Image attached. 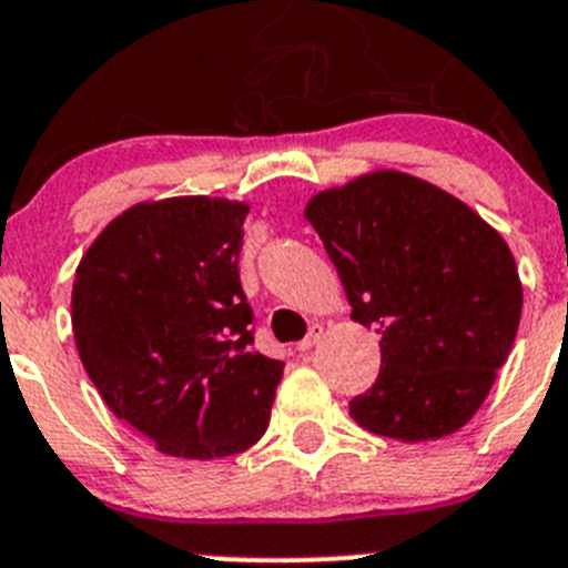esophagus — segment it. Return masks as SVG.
<instances>
[{"mask_svg": "<svg viewBox=\"0 0 568 568\" xmlns=\"http://www.w3.org/2000/svg\"><path fill=\"white\" fill-rule=\"evenodd\" d=\"M322 335H324V327H322V324H313V327H311V333H307L305 338H302L300 344H296V349H300V352H307V349H313V346H316L318 341H322Z\"/></svg>", "mask_w": 568, "mask_h": 568, "instance_id": "obj_1", "label": "esophagus"}]
</instances>
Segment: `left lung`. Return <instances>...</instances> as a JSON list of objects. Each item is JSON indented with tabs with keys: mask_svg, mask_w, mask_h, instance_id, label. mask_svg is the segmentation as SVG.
I'll return each mask as SVG.
<instances>
[{
	"mask_svg": "<svg viewBox=\"0 0 568 568\" xmlns=\"http://www.w3.org/2000/svg\"><path fill=\"white\" fill-rule=\"evenodd\" d=\"M305 219L352 318L379 333V377L349 416L405 444L458 433L519 329L525 294L503 235L458 196L394 169L318 191Z\"/></svg>",
	"mask_w": 568,
	"mask_h": 568,
	"instance_id": "8db88e82",
	"label": "left lung"
}]
</instances>
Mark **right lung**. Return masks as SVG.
I'll return each mask as SVG.
<instances>
[{"instance_id":"1","label":"right lung","mask_w":568,"mask_h":568,"mask_svg":"<svg viewBox=\"0 0 568 568\" xmlns=\"http://www.w3.org/2000/svg\"><path fill=\"white\" fill-rule=\"evenodd\" d=\"M250 205L169 196L121 211L71 285V333L104 405L172 458L213 460L266 433L285 363L252 349L239 255Z\"/></svg>"}]
</instances>
